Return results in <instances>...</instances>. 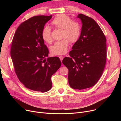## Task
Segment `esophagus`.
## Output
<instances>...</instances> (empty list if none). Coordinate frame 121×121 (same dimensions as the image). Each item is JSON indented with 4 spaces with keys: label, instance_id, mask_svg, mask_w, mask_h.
Here are the masks:
<instances>
[{
    "label": "esophagus",
    "instance_id": "34e87169",
    "mask_svg": "<svg viewBox=\"0 0 121 121\" xmlns=\"http://www.w3.org/2000/svg\"><path fill=\"white\" fill-rule=\"evenodd\" d=\"M59 58L60 59V60H61V61H62V60L63 59V58H64V56H59Z\"/></svg>",
    "mask_w": 121,
    "mask_h": 121
}]
</instances>
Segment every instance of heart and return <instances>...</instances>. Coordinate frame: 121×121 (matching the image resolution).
Segmentation results:
<instances>
[{
    "label": "heart",
    "instance_id": "1",
    "mask_svg": "<svg viewBox=\"0 0 121 121\" xmlns=\"http://www.w3.org/2000/svg\"><path fill=\"white\" fill-rule=\"evenodd\" d=\"M51 25L56 29L62 30L61 38L63 39L55 43L51 47V53L54 55L65 54L67 51L69 42L74 43L79 39L81 33L80 25L78 22L72 21L69 17L62 14L56 16L52 21ZM42 36L46 43H51L53 42L51 30L49 27L46 26L43 28Z\"/></svg>",
    "mask_w": 121,
    "mask_h": 121
}]
</instances>
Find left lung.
I'll return each instance as SVG.
<instances>
[{
    "instance_id": "8db88e82",
    "label": "left lung",
    "mask_w": 121,
    "mask_h": 121,
    "mask_svg": "<svg viewBox=\"0 0 121 121\" xmlns=\"http://www.w3.org/2000/svg\"><path fill=\"white\" fill-rule=\"evenodd\" d=\"M82 22L80 36L63 64L68 68V83L75 90L93 87L101 76L106 61V39L91 17L78 15Z\"/></svg>"
}]
</instances>
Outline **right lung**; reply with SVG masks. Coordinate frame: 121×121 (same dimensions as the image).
Segmentation results:
<instances>
[{
	"label": "right lung",
	"mask_w": 121,
	"mask_h": 121,
	"mask_svg": "<svg viewBox=\"0 0 121 121\" xmlns=\"http://www.w3.org/2000/svg\"><path fill=\"white\" fill-rule=\"evenodd\" d=\"M52 16L31 17L17 28L12 41L10 55L15 73L25 87L36 91L51 90V77L61 65L59 57H49L42 33Z\"/></svg>",
	"instance_id": "right-lung-1"
}]
</instances>
